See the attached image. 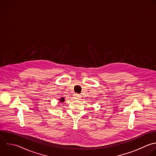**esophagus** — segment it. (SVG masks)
<instances>
[{
  "label": "esophagus",
  "mask_w": 156,
  "mask_h": 156,
  "mask_svg": "<svg viewBox=\"0 0 156 156\" xmlns=\"http://www.w3.org/2000/svg\"><path fill=\"white\" fill-rule=\"evenodd\" d=\"M74 98L75 99H79L80 98V95H78V94H75L74 95Z\"/></svg>",
  "instance_id": "34e87169"
}]
</instances>
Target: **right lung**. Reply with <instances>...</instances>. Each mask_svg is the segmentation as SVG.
Segmentation results:
<instances>
[{"instance_id": "1", "label": "right lung", "mask_w": 156, "mask_h": 156, "mask_svg": "<svg viewBox=\"0 0 156 156\" xmlns=\"http://www.w3.org/2000/svg\"><path fill=\"white\" fill-rule=\"evenodd\" d=\"M64 101H65V99L64 97H61V98L59 99V101L61 103H63V102H64Z\"/></svg>"}]
</instances>
